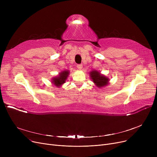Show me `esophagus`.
Segmentation results:
<instances>
[{
  "label": "esophagus",
  "mask_w": 157,
  "mask_h": 157,
  "mask_svg": "<svg viewBox=\"0 0 157 157\" xmlns=\"http://www.w3.org/2000/svg\"><path fill=\"white\" fill-rule=\"evenodd\" d=\"M77 68L79 70H81L82 68H83V65L82 64H78L77 65Z\"/></svg>",
  "instance_id": "34e87169"
}]
</instances>
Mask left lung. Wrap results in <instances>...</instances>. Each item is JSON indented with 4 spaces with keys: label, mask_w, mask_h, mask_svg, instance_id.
Returning <instances> with one entry per match:
<instances>
[{
    "label": "left lung",
    "mask_w": 157,
    "mask_h": 157,
    "mask_svg": "<svg viewBox=\"0 0 157 157\" xmlns=\"http://www.w3.org/2000/svg\"><path fill=\"white\" fill-rule=\"evenodd\" d=\"M90 75L94 83L98 88H102L109 83V78L97 71H92L90 72Z\"/></svg>",
    "instance_id": "8db88e82"
}]
</instances>
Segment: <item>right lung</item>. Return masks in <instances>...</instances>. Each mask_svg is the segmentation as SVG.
<instances>
[{"label":"right lung","instance_id":"1","mask_svg":"<svg viewBox=\"0 0 157 157\" xmlns=\"http://www.w3.org/2000/svg\"><path fill=\"white\" fill-rule=\"evenodd\" d=\"M69 71H63L59 73V76L52 79V83L57 87H60L62 85L65 83L66 79L69 76Z\"/></svg>","mask_w":157,"mask_h":157}]
</instances>
